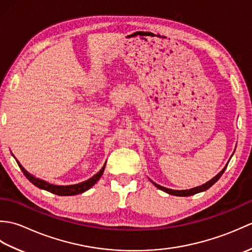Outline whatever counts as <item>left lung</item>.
Instances as JSON below:
<instances>
[{
	"mask_svg": "<svg viewBox=\"0 0 252 252\" xmlns=\"http://www.w3.org/2000/svg\"><path fill=\"white\" fill-rule=\"evenodd\" d=\"M226 167H227V164L225 165V168H224L220 173H219L218 175H216L215 178H213L212 180H210L209 182H207L206 184H203V185H201V186H198V187H195V189H186V190H174V189H165V187H163V186H160V185H158V184H156V183H154V185L157 187V189H161V190H163V191H165V192H168V194H170V195H174V196H191V195H195V194H197V192H200V191H203V190H207L208 189H210V187L216 183V182L221 178L222 176V174L224 173V171H225V169H226Z\"/></svg>",
	"mask_w": 252,
	"mask_h": 252,
	"instance_id": "1",
	"label": "left lung"
}]
</instances>
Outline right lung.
I'll return each mask as SVG.
<instances>
[{
  "label": "right lung",
  "mask_w": 252,
  "mask_h": 252,
  "mask_svg": "<svg viewBox=\"0 0 252 252\" xmlns=\"http://www.w3.org/2000/svg\"><path fill=\"white\" fill-rule=\"evenodd\" d=\"M19 168L23 171V173L25 174V176L27 179H28L32 184L35 185L36 187H39L41 189H45L47 191L52 192V194H55L58 196H72V195H78V194H81V192H84L85 190L90 189L91 187H92L96 182H97L100 176L103 175L104 173V170H105V165L101 168V170L99 171L98 173H96L92 178L89 179L88 181L82 182V183H79V184H74V185H67V186H58V185H53L47 183V182L43 181V180H40V179H36L34 178L33 175H31L30 173L27 172V171L24 169L23 165H21L18 161H17Z\"/></svg>",
  "instance_id": "1"
}]
</instances>
